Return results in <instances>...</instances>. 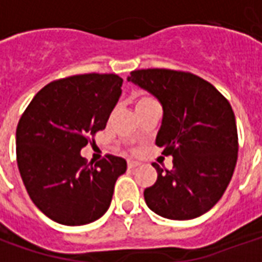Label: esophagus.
Returning a JSON list of instances; mask_svg holds the SVG:
<instances>
[{
  "label": "esophagus",
  "mask_w": 262,
  "mask_h": 262,
  "mask_svg": "<svg viewBox=\"0 0 262 262\" xmlns=\"http://www.w3.org/2000/svg\"><path fill=\"white\" fill-rule=\"evenodd\" d=\"M137 165H140V163L133 161V160H129V161H127V167H129V168H136Z\"/></svg>",
  "instance_id": "obj_1"
}]
</instances>
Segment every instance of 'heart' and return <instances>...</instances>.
Returning <instances> with one entry per match:
<instances>
[{
  "label": "heart",
  "mask_w": 262,
  "mask_h": 262,
  "mask_svg": "<svg viewBox=\"0 0 262 262\" xmlns=\"http://www.w3.org/2000/svg\"><path fill=\"white\" fill-rule=\"evenodd\" d=\"M156 102V99L151 97H148V95H140V97L136 99V108L139 106H143V105H147V103H153Z\"/></svg>",
  "instance_id": "obj_1"
}]
</instances>
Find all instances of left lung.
<instances>
[{
    "label": "left lung",
    "mask_w": 262,
    "mask_h": 262,
    "mask_svg": "<svg viewBox=\"0 0 262 262\" xmlns=\"http://www.w3.org/2000/svg\"><path fill=\"white\" fill-rule=\"evenodd\" d=\"M127 81L161 103L156 144L174 159L171 171L154 164L157 181L144 189L147 206L171 220L206 213L225 193L236 167L238 142L230 103L210 82L185 71L135 70Z\"/></svg>",
    "instance_id": "8db88e82"
}]
</instances>
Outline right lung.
<instances>
[{"mask_svg": "<svg viewBox=\"0 0 262 262\" xmlns=\"http://www.w3.org/2000/svg\"><path fill=\"white\" fill-rule=\"evenodd\" d=\"M116 74H81L53 81L33 97L16 127V163L32 202L66 226L95 222L108 210L126 160L108 154L86 164L81 148L103 130L119 101Z\"/></svg>", "mask_w": 262, "mask_h": 262, "instance_id": "obj_1", "label": "right lung"}]
</instances>
